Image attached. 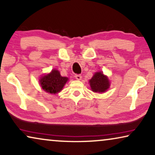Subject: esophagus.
<instances>
[{"mask_svg": "<svg viewBox=\"0 0 155 155\" xmlns=\"http://www.w3.org/2000/svg\"><path fill=\"white\" fill-rule=\"evenodd\" d=\"M75 78H76V79H77V80H81L82 78V76L81 74H76Z\"/></svg>", "mask_w": 155, "mask_h": 155, "instance_id": "esophagus-1", "label": "esophagus"}]
</instances>
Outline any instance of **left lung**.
Segmentation results:
<instances>
[{
  "instance_id": "left-lung-1",
  "label": "left lung",
  "mask_w": 155,
  "mask_h": 155,
  "mask_svg": "<svg viewBox=\"0 0 155 155\" xmlns=\"http://www.w3.org/2000/svg\"><path fill=\"white\" fill-rule=\"evenodd\" d=\"M89 82H90L91 90L93 92H104L110 87L108 78L105 77L101 71L95 73Z\"/></svg>"
}]
</instances>
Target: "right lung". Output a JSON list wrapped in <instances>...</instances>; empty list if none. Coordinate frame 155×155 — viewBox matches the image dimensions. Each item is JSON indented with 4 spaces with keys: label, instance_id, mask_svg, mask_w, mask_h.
I'll use <instances>...</instances> for the list:
<instances>
[{
    "label": "right lung",
    "instance_id": "obj_1",
    "mask_svg": "<svg viewBox=\"0 0 155 155\" xmlns=\"http://www.w3.org/2000/svg\"><path fill=\"white\" fill-rule=\"evenodd\" d=\"M39 81L43 90L49 93L55 94L62 90L68 81V78L62 77L60 71L57 69H53L48 74L41 77Z\"/></svg>",
    "mask_w": 155,
    "mask_h": 155
}]
</instances>
